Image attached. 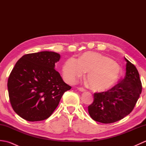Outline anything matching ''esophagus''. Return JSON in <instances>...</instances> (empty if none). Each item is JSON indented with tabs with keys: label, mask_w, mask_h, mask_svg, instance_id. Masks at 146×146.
Listing matches in <instances>:
<instances>
[{
	"label": "esophagus",
	"mask_w": 146,
	"mask_h": 146,
	"mask_svg": "<svg viewBox=\"0 0 146 146\" xmlns=\"http://www.w3.org/2000/svg\"><path fill=\"white\" fill-rule=\"evenodd\" d=\"M78 89L80 91H81V92H85V89L83 88V87H79V88H78Z\"/></svg>",
	"instance_id": "34e87169"
}]
</instances>
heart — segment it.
Listing matches in <instances>:
<instances>
[{
  "label": "heart",
  "mask_w": 146,
  "mask_h": 146,
  "mask_svg": "<svg viewBox=\"0 0 146 146\" xmlns=\"http://www.w3.org/2000/svg\"><path fill=\"white\" fill-rule=\"evenodd\" d=\"M63 75L69 83H74L87 72L86 78L95 92L110 90L119 82L121 68L112 59L94 52H84L78 60L70 58L63 64Z\"/></svg>",
  "instance_id": "obj_1"
}]
</instances>
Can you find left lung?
Here are the masks:
<instances>
[{
    "label": "left lung",
    "instance_id": "obj_1",
    "mask_svg": "<svg viewBox=\"0 0 146 146\" xmlns=\"http://www.w3.org/2000/svg\"><path fill=\"white\" fill-rule=\"evenodd\" d=\"M124 78L110 90L95 93L94 102L88 106L93 120L103 123L119 121L134 109L142 92V83L137 68L125 58Z\"/></svg>",
    "mask_w": 146,
    "mask_h": 146
}]
</instances>
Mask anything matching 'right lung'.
<instances>
[{"label":"right lung","instance_id":"right-lung-1","mask_svg":"<svg viewBox=\"0 0 146 146\" xmlns=\"http://www.w3.org/2000/svg\"><path fill=\"white\" fill-rule=\"evenodd\" d=\"M60 54L41 51L27 54L15 63L7 88L12 107L18 115L31 122L48 119L63 94L71 88L54 69Z\"/></svg>","mask_w":146,"mask_h":146}]
</instances>
